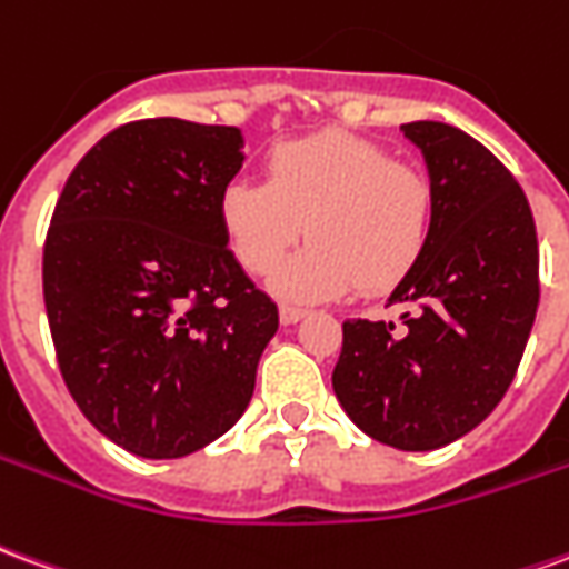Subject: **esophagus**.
<instances>
[{"label": "esophagus", "instance_id": "1", "mask_svg": "<svg viewBox=\"0 0 569 569\" xmlns=\"http://www.w3.org/2000/svg\"><path fill=\"white\" fill-rule=\"evenodd\" d=\"M305 313H308V310L296 308V305H280V322H283V326H292V322L301 320Z\"/></svg>", "mask_w": 569, "mask_h": 569}]
</instances>
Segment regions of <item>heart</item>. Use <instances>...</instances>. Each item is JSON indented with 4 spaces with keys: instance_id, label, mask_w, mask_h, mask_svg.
I'll return each mask as SVG.
<instances>
[{
    "instance_id": "b5f03b06",
    "label": "heart",
    "mask_w": 569,
    "mask_h": 569,
    "mask_svg": "<svg viewBox=\"0 0 569 569\" xmlns=\"http://www.w3.org/2000/svg\"><path fill=\"white\" fill-rule=\"evenodd\" d=\"M432 210L418 167L347 130L277 142L264 182L237 176L219 194L222 234L249 273H271L308 228L313 240L273 273L289 298L399 286L427 252Z\"/></svg>"
}]
</instances>
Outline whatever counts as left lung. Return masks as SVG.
Masks as SVG:
<instances>
[{
  "mask_svg": "<svg viewBox=\"0 0 569 569\" xmlns=\"http://www.w3.org/2000/svg\"><path fill=\"white\" fill-rule=\"evenodd\" d=\"M402 133L423 151L436 200L427 252L390 296L415 313L406 329L347 320L332 387L366 436L432 451L509 390L537 320L539 247L525 191L481 142L441 121Z\"/></svg>",
  "mask_w": 569,
  "mask_h": 569,
  "instance_id": "1",
  "label": "left lung"
}]
</instances>
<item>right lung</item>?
I'll list each match as a JSON object with an SVG mask.
<instances>
[{
  "label": "right lung",
  "mask_w": 569,
  "mask_h": 569,
  "mask_svg": "<svg viewBox=\"0 0 569 569\" xmlns=\"http://www.w3.org/2000/svg\"><path fill=\"white\" fill-rule=\"evenodd\" d=\"M240 149L237 128L130 121L76 163L51 216L42 286L60 375L137 457H186L234 427L277 332V305L219 224Z\"/></svg>",
  "instance_id": "obj_1"
}]
</instances>
